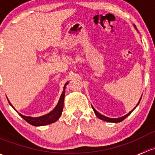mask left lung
Returning <instances> with one entry per match:
<instances>
[{
    "label": "left lung",
    "instance_id": "left-lung-1",
    "mask_svg": "<svg viewBox=\"0 0 155 155\" xmlns=\"http://www.w3.org/2000/svg\"><path fill=\"white\" fill-rule=\"evenodd\" d=\"M140 100H141V98H140V101H139V102H138V104L140 103ZM138 104L136 105V107L137 106ZM135 107H134V108H135ZM92 108H93V110H94V113H95V114L97 115V117H98V118H99V119H100V120H104V121L110 122V123H120V122H122V121H123V120H124L128 116V115L131 114V112H132L133 110H131V111H130L129 113L128 114L125 115V116H123V117H120V118H109V117L103 116V115H102V114H99V112H97V110H96L95 109H94V107H93V106H92Z\"/></svg>",
    "mask_w": 155,
    "mask_h": 155
}]
</instances>
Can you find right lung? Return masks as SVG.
Masks as SVG:
<instances>
[{
  "label": "right lung",
  "instance_id": "add662e5",
  "mask_svg": "<svg viewBox=\"0 0 155 155\" xmlns=\"http://www.w3.org/2000/svg\"><path fill=\"white\" fill-rule=\"evenodd\" d=\"M67 84H68V83H66L65 85H66ZM65 85L64 87V90H63L62 94H61V97H60L59 101H58L56 107H55L51 112H50V113L48 114L44 115V116L39 117H26L22 114H19V115H20V116L26 122L30 123V125H35V126H41V125H45L51 124V123H55V122H56V120H58V119H59V117H61V113H62L63 107H64ZM9 104L11 105L10 102H9Z\"/></svg>",
  "mask_w": 155,
  "mask_h": 155
}]
</instances>
